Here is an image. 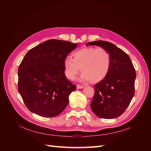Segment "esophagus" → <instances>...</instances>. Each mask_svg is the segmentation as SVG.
I'll return each mask as SVG.
<instances>
[{
	"instance_id": "1",
	"label": "esophagus",
	"mask_w": 151,
	"mask_h": 151,
	"mask_svg": "<svg viewBox=\"0 0 151 151\" xmlns=\"http://www.w3.org/2000/svg\"><path fill=\"white\" fill-rule=\"evenodd\" d=\"M84 88V86H81V85H77V89H82Z\"/></svg>"
}]
</instances>
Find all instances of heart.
Segmentation results:
<instances>
[{
  "label": "heart",
  "mask_w": 151,
  "mask_h": 151,
  "mask_svg": "<svg viewBox=\"0 0 151 151\" xmlns=\"http://www.w3.org/2000/svg\"><path fill=\"white\" fill-rule=\"evenodd\" d=\"M64 72L70 80L76 79L80 70L81 79L96 83L105 78L111 67V56L103 48L84 47L72 54L63 63Z\"/></svg>",
  "instance_id": "b5f03b06"
}]
</instances>
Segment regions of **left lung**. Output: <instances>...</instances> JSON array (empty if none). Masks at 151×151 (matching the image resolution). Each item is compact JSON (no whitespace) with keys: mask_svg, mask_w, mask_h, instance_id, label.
I'll return each mask as SVG.
<instances>
[{"mask_svg":"<svg viewBox=\"0 0 151 151\" xmlns=\"http://www.w3.org/2000/svg\"><path fill=\"white\" fill-rule=\"evenodd\" d=\"M86 45L101 47L111 56L108 75L94 85L91 109L101 118H116L125 111L135 94L136 73L133 63L125 52L110 42L99 40Z\"/></svg>","mask_w":151,"mask_h":151,"instance_id":"left-lung-1","label":"left lung"}]
</instances>
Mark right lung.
<instances>
[{
  "instance_id": "obj_1",
  "label": "right lung",
  "mask_w": 151,
  "mask_h": 151,
  "mask_svg": "<svg viewBox=\"0 0 151 151\" xmlns=\"http://www.w3.org/2000/svg\"><path fill=\"white\" fill-rule=\"evenodd\" d=\"M77 45L52 39L26 54L18 68V91L30 111L54 117L64 110L76 86L67 79L63 63Z\"/></svg>"
}]
</instances>
